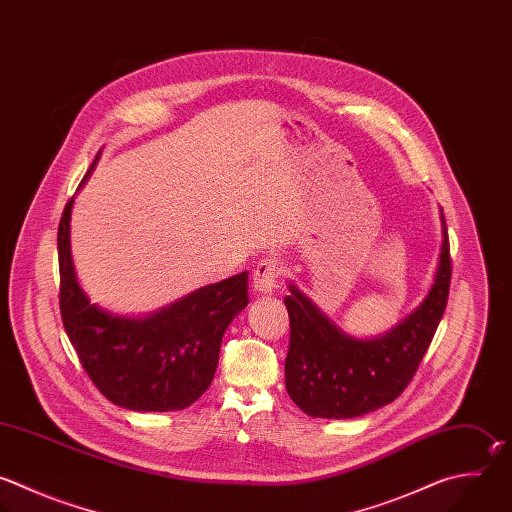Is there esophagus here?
I'll use <instances>...</instances> for the list:
<instances>
[{
	"mask_svg": "<svg viewBox=\"0 0 512 512\" xmlns=\"http://www.w3.org/2000/svg\"><path fill=\"white\" fill-rule=\"evenodd\" d=\"M282 272V264L274 258L262 260L252 274V288L256 294H272Z\"/></svg>",
	"mask_w": 512,
	"mask_h": 512,
	"instance_id": "34e87169",
	"label": "esophagus"
}]
</instances>
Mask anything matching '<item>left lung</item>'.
<instances>
[{"mask_svg": "<svg viewBox=\"0 0 512 512\" xmlns=\"http://www.w3.org/2000/svg\"><path fill=\"white\" fill-rule=\"evenodd\" d=\"M442 246L426 298L394 328L376 338H354L334 324L296 284L284 298L290 346L284 364L286 390L314 418H354L390 404L412 380L450 288V246L444 214Z\"/></svg>", "mask_w": 512, "mask_h": 512, "instance_id": "left-lung-1", "label": "left lung"}]
</instances>
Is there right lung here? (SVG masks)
Returning a JSON list of instances; mask_svg holds the SVG:
<instances>
[{
	"instance_id": "add662e5",
	"label": "right lung",
	"mask_w": 512,
	"mask_h": 512,
	"mask_svg": "<svg viewBox=\"0 0 512 512\" xmlns=\"http://www.w3.org/2000/svg\"><path fill=\"white\" fill-rule=\"evenodd\" d=\"M72 206L74 198L58 228L60 310L84 370L116 406L136 412L190 406L216 374L226 328L248 306V272L194 290L148 316L114 314L92 304L78 282L70 246Z\"/></svg>"
}]
</instances>
